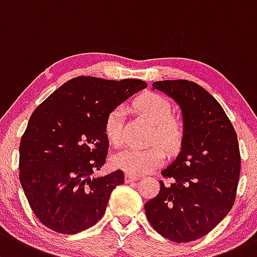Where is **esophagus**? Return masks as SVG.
I'll use <instances>...</instances> for the list:
<instances>
[{
  "instance_id": "34e87169",
  "label": "esophagus",
  "mask_w": 257,
  "mask_h": 257,
  "mask_svg": "<svg viewBox=\"0 0 257 257\" xmlns=\"http://www.w3.org/2000/svg\"><path fill=\"white\" fill-rule=\"evenodd\" d=\"M124 180H125L126 183H131V182H134V181H137L138 177L134 176V175L125 174V177H124Z\"/></svg>"
}]
</instances>
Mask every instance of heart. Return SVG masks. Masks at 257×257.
Masks as SVG:
<instances>
[{
	"mask_svg": "<svg viewBox=\"0 0 257 257\" xmlns=\"http://www.w3.org/2000/svg\"><path fill=\"white\" fill-rule=\"evenodd\" d=\"M133 107L140 114L154 121L151 143H160L166 149L176 150L185 139V121L172 114V104L166 97L155 92H145L133 101ZM124 109L118 106L110 109L104 119V134L115 147L123 143ZM165 151L160 145L149 149L128 148L113 156V165L131 175H142L160 166L165 161Z\"/></svg>",
	"mask_w": 257,
	"mask_h": 257,
	"instance_id": "obj_1",
	"label": "heart"
}]
</instances>
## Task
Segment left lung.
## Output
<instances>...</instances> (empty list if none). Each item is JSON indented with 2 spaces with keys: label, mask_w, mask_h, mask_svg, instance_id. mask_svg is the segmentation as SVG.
Wrapping results in <instances>:
<instances>
[{
  "label": "left lung",
  "mask_w": 257,
  "mask_h": 257,
  "mask_svg": "<svg viewBox=\"0 0 257 257\" xmlns=\"http://www.w3.org/2000/svg\"><path fill=\"white\" fill-rule=\"evenodd\" d=\"M153 87L177 102L186 133L174 163L161 171L160 191L145 203L154 229L175 242L209 233L230 212L240 175L237 137L217 99L196 82L156 81Z\"/></svg>",
  "instance_id": "1"
}]
</instances>
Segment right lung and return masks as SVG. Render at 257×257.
Here are the masks:
<instances>
[{
    "mask_svg": "<svg viewBox=\"0 0 257 257\" xmlns=\"http://www.w3.org/2000/svg\"><path fill=\"white\" fill-rule=\"evenodd\" d=\"M147 86L142 80L79 76L34 109L21 139L20 181L40 223L76 234L103 217L112 191L124 183L120 170L96 175L107 158L104 119Z\"/></svg>",
    "mask_w": 257,
    "mask_h": 257,
    "instance_id": "add662e5",
    "label": "right lung"
}]
</instances>
